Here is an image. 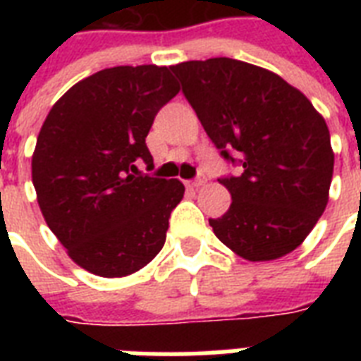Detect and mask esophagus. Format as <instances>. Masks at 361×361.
Returning a JSON list of instances; mask_svg holds the SVG:
<instances>
[{"label": "esophagus", "instance_id": "1", "mask_svg": "<svg viewBox=\"0 0 361 361\" xmlns=\"http://www.w3.org/2000/svg\"><path fill=\"white\" fill-rule=\"evenodd\" d=\"M204 181H206V178H204V176H198V178H195V180L187 181V185H189V187H200Z\"/></svg>", "mask_w": 361, "mask_h": 361}]
</instances>
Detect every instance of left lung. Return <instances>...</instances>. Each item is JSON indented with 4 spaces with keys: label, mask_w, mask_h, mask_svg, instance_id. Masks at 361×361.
I'll use <instances>...</instances> for the list:
<instances>
[{
    "label": "left lung",
    "mask_w": 361,
    "mask_h": 361,
    "mask_svg": "<svg viewBox=\"0 0 361 361\" xmlns=\"http://www.w3.org/2000/svg\"><path fill=\"white\" fill-rule=\"evenodd\" d=\"M206 135L238 176L219 178L232 204L209 219L251 262L294 251L328 204L334 152L324 118L275 73L231 58L170 67Z\"/></svg>",
    "instance_id": "1"
}]
</instances>
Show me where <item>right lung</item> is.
Masks as SVG:
<instances>
[{
  "instance_id": "add662e5",
  "label": "right lung",
  "mask_w": 361,
  "mask_h": 361,
  "mask_svg": "<svg viewBox=\"0 0 361 361\" xmlns=\"http://www.w3.org/2000/svg\"><path fill=\"white\" fill-rule=\"evenodd\" d=\"M178 92L169 67L125 65L84 78L48 112L31 178L47 225L80 268L123 277L163 249L185 187L136 164L153 166L146 136Z\"/></svg>"
}]
</instances>
